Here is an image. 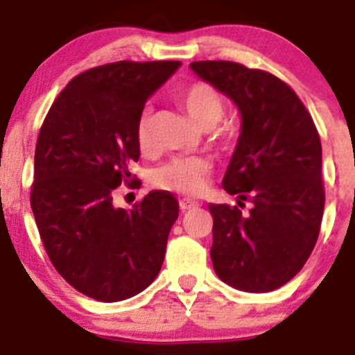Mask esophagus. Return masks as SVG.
<instances>
[{
  "instance_id": "34e87169",
  "label": "esophagus",
  "mask_w": 355,
  "mask_h": 355,
  "mask_svg": "<svg viewBox=\"0 0 355 355\" xmlns=\"http://www.w3.org/2000/svg\"><path fill=\"white\" fill-rule=\"evenodd\" d=\"M180 208H181V211H190V209L199 208V202H197V200H190V199H181Z\"/></svg>"
}]
</instances>
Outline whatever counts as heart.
<instances>
[{
	"label": "heart",
	"instance_id": "b5f03b06",
	"mask_svg": "<svg viewBox=\"0 0 355 355\" xmlns=\"http://www.w3.org/2000/svg\"><path fill=\"white\" fill-rule=\"evenodd\" d=\"M181 103L199 128H213L224 115V101L211 85L197 81L181 92ZM140 147L149 146V110H144L137 126ZM208 163L200 158H175L153 172V184L159 190L196 196L206 187Z\"/></svg>",
	"mask_w": 355,
	"mask_h": 355
}]
</instances>
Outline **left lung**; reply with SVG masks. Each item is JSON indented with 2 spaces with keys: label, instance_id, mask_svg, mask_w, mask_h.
Masks as SVG:
<instances>
[{
  "label": "left lung",
  "instance_id": "obj_1",
  "mask_svg": "<svg viewBox=\"0 0 355 355\" xmlns=\"http://www.w3.org/2000/svg\"><path fill=\"white\" fill-rule=\"evenodd\" d=\"M202 81L240 112V137L222 187L252 209L209 205L215 274L265 293L286 284L311 256L324 215L322 144L297 94L274 74L234 62H193Z\"/></svg>",
  "mask_w": 355,
  "mask_h": 355
}]
</instances>
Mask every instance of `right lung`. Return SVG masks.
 Returning <instances> with one entry per match:
<instances>
[{
	"instance_id": "obj_1",
	"label": "right lung",
	"mask_w": 355,
	"mask_h": 355,
	"mask_svg": "<svg viewBox=\"0 0 355 355\" xmlns=\"http://www.w3.org/2000/svg\"><path fill=\"white\" fill-rule=\"evenodd\" d=\"M181 62H115L78 74L40 128L31 209L58 274L90 299L119 302L158 275L180 215L167 192H149L131 209L114 190L139 162L144 105Z\"/></svg>"
}]
</instances>
